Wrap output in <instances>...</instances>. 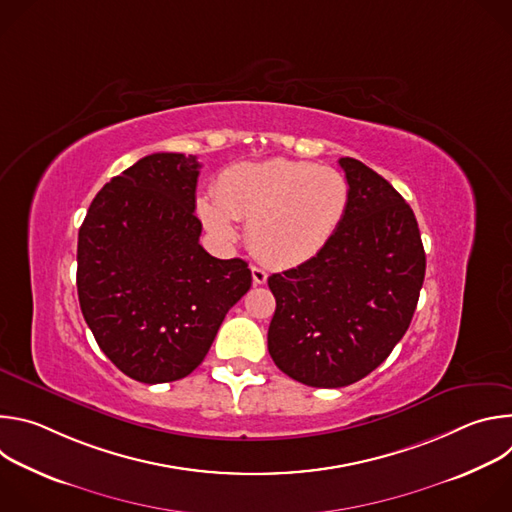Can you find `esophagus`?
<instances>
[{
    "instance_id": "34e87169",
    "label": "esophagus",
    "mask_w": 512,
    "mask_h": 512,
    "mask_svg": "<svg viewBox=\"0 0 512 512\" xmlns=\"http://www.w3.org/2000/svg\"><path fill=\"white\" fill-rule=\"evenodd\" d=\"M251 275H253V283H257V285H263L267 281V271L259 265L251 267Z\"/></svg>"
}]
</instances>
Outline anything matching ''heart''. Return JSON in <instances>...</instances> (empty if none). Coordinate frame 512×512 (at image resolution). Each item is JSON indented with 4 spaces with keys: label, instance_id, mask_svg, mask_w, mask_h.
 I'll use <instances>...</instances> for the list:
<instances>
[{
    "label": "heart",
    "instance_id": "b5f03b06",
    "mask_svg": "<svg viewBox=\"0 0 512 512\" xmlns=\"http://www.w3.org/2000/svg\"><path fill=\"white\" fill-rule=\"evenodd\" d=\"M350 186L342 172L269 158L229 166L216 194L196 198V214L208 231L227 241L237 221H247L251 249L275 265H300L332 241L348 210Z\"/></svg>",
    "mask_w": 512,
    "mask_h": 512
}]
</instances>
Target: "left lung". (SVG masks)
Instances as JSON below:
<instances>
[{
    "mask_svg": "<svg viewBox=\"0 0 512 512\" xmlns=\"http://www.w3.org/2000/svg\"><path fill=\"white\" fill-rule=\"evenodd\" d=\"M348 210L314 259L273 273L267 348L308 387L338 389L373 373L407 332L425 277L411 206L375 170L340 158Z\"/></svg>",
    "mask_w": 512,
    "mask_h": 512,
    "instance_id": "8db88e82",
    "label": "left lung"
}]
</instances>
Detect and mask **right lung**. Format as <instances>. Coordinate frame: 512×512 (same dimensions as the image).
Listing matches in <instances>:
<instances>
[{
	"label": "right lung",
	"instance_id": "right-lung-1",
	"mask_svg": "<svg viewBox=\"0 0 512 512\" xmlns=\"http://www.w3.org/2000/svg\"><path fill=\"white\" fill-rule=\"evenodd\" d=\"M196 156L152 154L107 182L79 231V302L99 348L127 377H188L251 287L243 259L200 245Z\"/></svg>",
	"mask_w": 512,
	"mask_h": 512
}]
</instances>
